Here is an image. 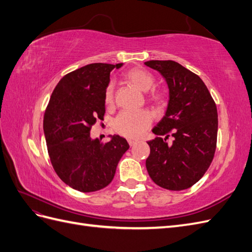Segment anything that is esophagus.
<instances>
[{
    "label": "esophagus",
    "mask_w": 252,
    "mask_h": 252,
    "mask_svg": "<svg viewBox=\"0 0 252 252\" xmlns=\"http://www.w3.org/2000/svg\"><path fill=\"white\" fill-rule=\"evenodd\" d=\"M135 143H136V142H135V141H132V140H129V141H128L129 146H133V145H134Z\"/></svg>",
    "instance_id": "esophagus-1"
}]
</instances>
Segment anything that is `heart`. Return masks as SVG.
<instances>
[{
    "label": "heart",
    "mask_w": 252,
    "mask_h": 252,
    "mask_svg": "<svg viewBox=\"0 0 252 252\" xmlns=\"http://www.w3.org/2000/svg\"><path fill=\"white\" fill-rule=\"evenodd\" d=\"M125 80L132 84L138 89L142 91L151 90L146 94L147 102L154 106V107L159 108L167 102V93L166 90L161 87H153L155 84L154 75L148 71L142 69V68H132L127 71L124 75ZM104 102L107 107H111L114 104V85L113 83H109L105 89ZM152 117L146 110H136L130 111L125 110L122 111L114 120V129L116 131L125 136L127 139L135 140L139 139L144 134V132L151 126Z\"/></svg>",
    "instance_id": "obj_1"
}]
</instances>
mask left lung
<instances>
[{
  "instance_id": "obj_1",
  "label": "left lung",
  "mask_w": 252,
  "mask_h": 252,
  "mask_svg": "<svg viewBox=\"0 0 252 252\" xmlns=\"http://www.w3.org/2000/svg\"><path fill=\"white\" fill-rule=\"evenodd\" d=\"M169 87L165 117L154 128L157 138L148 143L146 168L159 187L184 190L202 179L212 162L218 139V110L199 75L174 61H148ZM161 135L166 138L163 139ZM171 135V144L166 139Z\"/></svg>"
}]
</instances>
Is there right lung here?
Here are the masks:
<instances>
[{
	"label": "right lung",
	"mask_w": 252,
	"mask_h": 252,
	"mask_svg": "<svg viewBox=\"0 0 252 252\" xmlns=\"http://www.w3.org/2000/svg\"><path fill=\"white\" fill-rule=\"evenodd\" d=\"M122 65L94 63L67 73L45 110L43 127L53 169L78 191L93 192L109 185L129 148L119 135L102 143L90 138L93 125L104 120V94L110 72Z\"/></svg>",
	"instance_id": "1"
}]
</instances>
